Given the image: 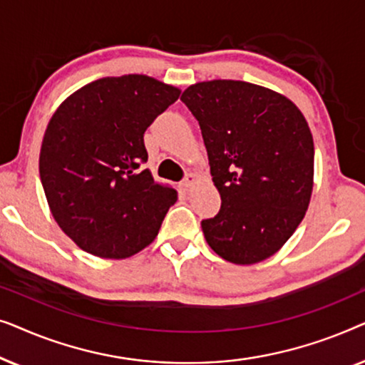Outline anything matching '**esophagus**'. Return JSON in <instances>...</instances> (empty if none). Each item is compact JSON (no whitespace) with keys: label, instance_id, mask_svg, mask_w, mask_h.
Listing matches in <instances>:
<instances>
[{"label":"esophagus","instance_id":"esophagus-1","mask_svg":"<svg viewBox=\"0 0 365 365\" xmlns=\"http://www.w3.org/2000/svg\"><path fill=\"white\" fill-rule=\"evenodd\" d=\"M194 181H196V176H194V174H186V178L181 181V187L189 189L194 184Z\"/></svg>","mask_w":365,"mask_h":365}]
</instances>
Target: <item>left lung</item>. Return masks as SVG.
Returning a JSON list of instances; mask_svg holds the SVG:
<instances>
[{"label":"left lung","instance_id":"1","mask_svg":"<svg viewBox=\"0 0 365 365\" xmlns=\"http://www.w3.org/2000/svg\"><path fill=\"white\" fill-rule=\"evenodd\" d=\"M181 101L197 119L221 194L219 212L201 221L204 237L229 262L264 261L292 236L311 201L306 118L282 94L232 79L192 84Z\"/></svg>","mask_w":365,"mask_h":365}]
</instances>
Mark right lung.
<instances>
[{"mask_svg":"<svg viewBox=\"0 0 365 365\" xmlns=\"http://www.w3.org/2000/svg\"><path fill=\"white\" fill-rule=\"evenodd\" d=\"M179 94L143 74L103 78L53 114L39 178L53 217L83 251L124 259L158 236L178 192L139 169L148 161L144 131Z\"/></svg>","mask_w":365,"mask_h":365,"instance_id":"obj_1","label":"right lung"}]
</instances>
